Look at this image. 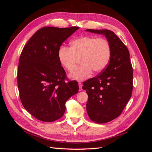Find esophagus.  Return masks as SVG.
<instances>
[{"instance_id":"obj_1","label":"esophagus","mask_w":152,"mask_h":152,"mask_svg":"<svg viewBox=\"0 0 152 152\" xmlns=\"http://www.w3.org/2000/svg\"><path fill=\"white\" fill-rule=\"evenodd\" d=\"M79 91H82V83H80V82H79Z\"/></svg>"}]
</instances>
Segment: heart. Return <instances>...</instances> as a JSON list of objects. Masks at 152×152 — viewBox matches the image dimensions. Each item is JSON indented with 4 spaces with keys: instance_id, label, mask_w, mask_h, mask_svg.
I'll use <instances>...</instances> for the list:
<instances>
[{
    "instance_id": "b5f03b06",
    "label": "heart",
    "mask_w": 152,
    "mask_h": 152,
    "mask_svg": "<svg viewBox=\"0 0 152 152\" xmlns=\"http://www.w3.org/2000/svg\"><path fill=\"white\" fill-rule=\"evenodd\" d=\"M110 45L104 38H95L84 36L73 40L71 48L61 46L58 57L61 65L68 71L75 67L78 58H80L81 65L75 68L70 77L77 80H84L94 71L102 72L107 66L110 58Z\"/></svg>"
}]
</instances>
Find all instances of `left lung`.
<instances>
[{"mask_svg": "<svg viewBox=\"0 0 152 152\" xmlns=\"http://www.w3.org/2000/svg\"><path fill=\"white\" fill-rule=\"evenodd\" d=\"M86 31L104 35L110 45L108 66L96 77L83 82L82 87L88 95L86 110L90 119L103 124L120 115L131 98L132 67L128 49L114 32L108 30Z\"/></svg>", "mask_w": 152, "mask_h": 152, "instance_id": "obj_1", "label": "left lung"}]
</instances>
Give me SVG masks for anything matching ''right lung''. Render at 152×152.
I'll return each instance as SVG.
<instances>
[{"instance_id": "right-lung-1", "label": "right lung", "mask_w": 152, "mask_h": 152, "mask_svg": "<svg viewBox=\"0 0 152 152\" xmlns=\"http://www.w3.org/2000/svg\"><path fill=\"white\" fill-rule=\"evenodd\" d=\"M79 28L43 27L22 50L17 75L20 97L24 108L39 121L60 118L66 101L78 93L77 81H65L66 73L58 52L62 43Z\"/></svg>"}]
</instances>
